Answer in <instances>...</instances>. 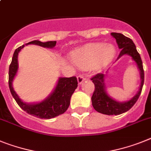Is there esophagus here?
Returning a JSON list of instances; mask_svg holds the SVG:
<instances>
[{
    "mask_svg": "<svg viewBox=\"0 0 151 151\" xmlns=\"http://www.w3.org/2000/svg\"><path fill=\"white\" fill-rule=\"evenodd\" d=\"M84 81H85V78H84V77H83V76H82V75L78 76V82L79 84H81V83H83Z\"/></svg>",
    "mask_w": 151,
    "mask_h": 151,
    "instance_id": "obj_1",
    "label": "esophagus"
}]
</instances>
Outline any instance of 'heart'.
Masks as SVG:
<instances>
[{
	"label": "heart",
	"instance_id": "b5f03b06",
	"mask_svg": "<svg viewBox=\"0 0 151 151\" xmlns=\"http://www.w3.org/2000/svg\"><path fill=\"white\" fill-rule=\"evenodd\" d=\"M116 49L112 44L93 43L86 45L70 54V60L81 69L98 70L107 65L112 60Z\"/></svg>",
	"mask_w": 151,
	"mask_h": 151
}]
</instances>
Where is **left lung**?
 Instances as JSON below:
<instances>
[{
    "label": "left lung",
    "mask_w": 151,
    "mask_h": 151,
    "mask_svg": "<svg viewBox=\"0 0 151 151\" xmlns=\"http://www.w3.org/2000/svg\"><path fill=\"white\" fill-rule=\"evenodd\" d=\"M111 35L116 39L118 47L121 49L117 60L125 54L131 57L132 60L136 63L138 69L140 70V89L135 96L125 102L116 101L109 96L105 89L104 73H97L91 78V81L94 83L95 87L94 91L91 97L93 108L97 112L101 113L103 114L118 115L129 111L135 104L140 97L144 82V71L143 68L142 60L133 40L120 33H111Z\"/></svg>",
    "instance_id": "1"
}]
</instances>
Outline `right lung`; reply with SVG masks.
I'll return each mask as SVG.
<instances>
[{"mask_svg":"<svg viewBox=\"0 0 151 151\" xmlns=\"http://www.w3.org/2000/svg\"><path fill=\"white\" fill-rule=\"evenodd\" d=\"M56 43V41L41 42L40 40H33L26 44V45L32 44L39 45L43 47L53 48L55 47ZM24 46L25 45H22L15 50L12 58V61L9 67L8 83L11 94L20 107L32 116L41 119H50L64 114L69 107L72 94L78 87V80L76 77L59 78L54 91L46 99L39 103L28 104L23 102L14 90L12 82L18 70L17 57L19 52Z\"/></svg>","mask_w":151,"mask_h":151,"instance_id":"1","label":"right lung"}]
</instances>
